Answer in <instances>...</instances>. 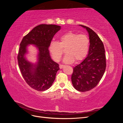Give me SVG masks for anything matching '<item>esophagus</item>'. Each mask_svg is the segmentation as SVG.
<instances>
[{
	"mask_svg": "<svg viewBox=\"0 0 123 123\" xmlns=\"http://www.w3.org/2000/svg\"><path fill=\"white\" fill-rule=\"evenodd\" d=\"M64 67V65H59V68H60L61 69H62L63 67Z\"/></svg>",
	"mask_w": 123,
	"mask_h": 123,
	"instance_id": "esophagus-1",
	"label": "esophagus"
}]
</instances>
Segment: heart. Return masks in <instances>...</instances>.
Wrapping results in <instances>:
<instances>
[{
	"instance_id": "1",
	"label": "heart",
	"mask_w": 123,
	"mask_h": 123,
	"mask_svg": "<svg viewBox=\"0 0 123 123\" xmlns=\"http://www.w3.org/2000/svg\"><path fill=\"white\" fill-rule=\"evenodd\" d=\"M89 44V39L86 35L68 32L59 36L57 42H52L49 50L54 60L59 62L63 54L62 49L66 48V52L67 54L63 59V62L70 64L74 59L79 61L86 56Z\"/></svg>"
}]
</instances>
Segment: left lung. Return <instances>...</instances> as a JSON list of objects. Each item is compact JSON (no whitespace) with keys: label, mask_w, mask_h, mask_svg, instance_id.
<instances>
[{"label":"left lung","mask_w":123,"mask_h":123,"mask_svg":"<svg viewBox=\"0 0 123 123\" xmlns=\"http://www.w3.org/2000/svg\"><path fill=\"white\" fill-rule=\"evenodd\" d=\"M79 25L87 31L90 46L86 57L73 68L71 80L76 90L86 92L96 87L104 75L106 67L105 51L96 33L87 27Z\"/></svg>","instance_id":"8db88e82"}]
</instances>
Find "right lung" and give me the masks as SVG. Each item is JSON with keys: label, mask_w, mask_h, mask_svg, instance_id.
Here are the masks:
<instances>
[{"label": "right lung", "mask_w": 123, "mask_h": 123, "mask_svg": "<svg viewBox=\"0 0 123 123\" xmlns=\"http://www.w3.org/2000/svg\"><path fill=\"white\" fill-rule=\"evenodd\" d=\"M61 29V26L54 25H38L24 37L20 44L18 65L26 83L35 90L43 91L50 88L60 69L57 63L51 59L49 48L54 35ZM29 45L35 46L38 51L35 63L26 57Z\"/></svg>", "instance_id": "obj_1"}]
</instances>
